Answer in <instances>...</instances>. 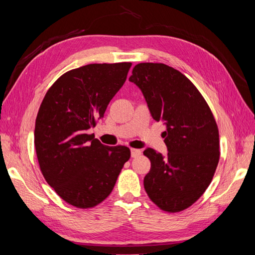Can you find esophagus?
Here are the masks:
<instances>
[{
	"label": "esophagus",
	"mask_w": 255,
	"mask_h": 255,
	"mask_svg": "<svg viewBox=\"0 0 255 255\" xmlns=\"http://www.w3.org/2000/svg\"><path fill=\"white\" fill-rule=\"evenodd\" d=\"M141 154V151L138 150V149H131V156L132 158H136V156Z\"/></svg>",
	"instance_id": "1"
}]
</instances>
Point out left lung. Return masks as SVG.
<instances>
[{
    "label": "left lung",
    "instance_id": "8db88e82",
    "mask_svg": "<svg viewBox=\"0 0 255 255\" xmlns=\"http://www.w3.org/2000/svg\"><path fill=\"white\" fill-rule=\"evenodd\" d=\"M141 90L153 119L166 126L167 155L148 148L143 185L162 210L178 213L202 196L217 169L219 131L203 95L185 75L164 63L143 62L129 78Z\"/></svg>",
    "mask_w": 255,
    "mask_h": 255
}]
</instances>
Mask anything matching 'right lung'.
Instances as JSON below:
<instances>
[{"mask_svg": "<svg viewBox=\"0 0 255 255\" xmlns=\"http://www.w3.org/2000/svg\"><path fill=\"white\" fill-rule=\"evenodd\" d=\"M131 62L92 63L62 74L41 102L35 148L47 183L64 202L88 209L106 199L124 164L125 145L107 147L88 130L127 79Z\"/></svg>", "mask_w": 255, "mask_h": 255, "instance_id": "1", "label": "right lung"}]
</instances>
